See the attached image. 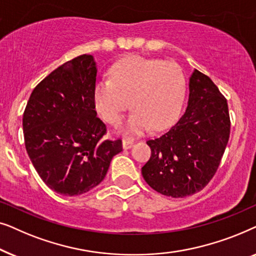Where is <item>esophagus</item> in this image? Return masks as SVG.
<instances>
[{"instance_id": "esophagus-1", "label": "esophagus", "mask_w": 256, "mask_h": 256, "mask_svg": "<svg viewBox=\"0 0 256 256\" xmlns=\"http://www.w3.org/2000/svg\"><path fill=\"white\" fill-rule=\"evenodd\" d=\"M132 144H134V140H130V138L122 140V146H124V149H130Z\"/></svg>"}]
</instances>
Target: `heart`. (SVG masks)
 I'll return each instance as SVG.
<instances>
[{"label":"heart","mask_w":256,"mask_h":256,"mask_svg":"<svg viewBox=\"0 0 256 256\" xmlns=\"http://www.w3.org/2000/svg\"><path fill=\"white\" fill-rule=\"evenodd\" d=\"M185 92L186 80L176 62L129 56L112 66L110 80L96 82L94 104L104 121L116 126L132 101L135 112L124 130L140 135L172 126L180 118Z\"/></svg>","instance_id":"heart-1"}]
</instances>
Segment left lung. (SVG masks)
<instances>
[{"mask_svg": "<svg viewBox=\"0 0 256 256\" xmlns=\"http://www.w3.org/2000/svg\"><path fill=\"white\" fill-rule=\"evenodd\" d=\"M185 113L160 138L149 140L150 160L142 176L164 196L184 198L202 190L214 176L230 138L227 100L208 76L194 70Z\"/></svg>", "mask_w": 256, "mask_h": 256, "instance_id": "1", "label": "left lung"}]
</instances>
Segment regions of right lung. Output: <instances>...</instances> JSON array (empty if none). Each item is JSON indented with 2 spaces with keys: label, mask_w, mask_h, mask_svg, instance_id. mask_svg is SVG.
<instances>
[{
  "label": "right lung",
  "mask_w": 256,
  "mask_h": 256,
  "mask_svg": "<svg viewBox=\"0 0 256 256\" xmlns=\"http://www.w3.org/2000/svg\"><path fill=\"white\" fill-rule=\"evenodd\" d=\"M96 62L82 54L66 62L31 93L23 114L26 152L51 190L78 196L100 184L122 141L104 140L96 116Z\"/></svg>",
  "instance_id": "obj_1"
}]
</instances>
